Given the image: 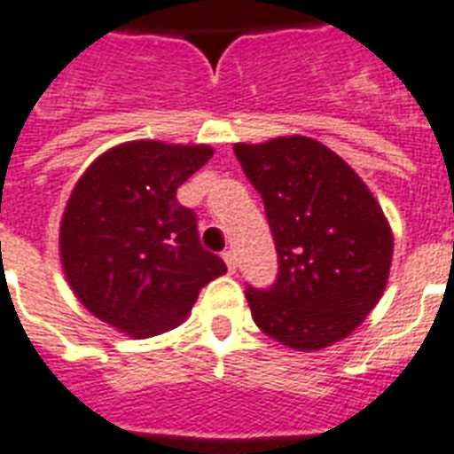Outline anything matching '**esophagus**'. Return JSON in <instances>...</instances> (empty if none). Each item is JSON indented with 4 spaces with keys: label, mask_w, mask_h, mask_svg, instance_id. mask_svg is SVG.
Wrapping results in <instances>:
<instances>
[{
    "label": "esophagus",
    "mask_w": 454,
    "mask_h": 454,
    "mask_svg": "<svg viewBox=\"0 0 454 454\" xmlns=\"http://www.w3.org/2000/svg\"><path fill=\"white\" fill-rule=\"evenodd\" d=\"M221 257H223V262H226L228 271L235 273V266H238V262H235V252L233 250H223V254H221Z\"/></svg>",
    "instance_id": "34e87169"
}]
</instances>
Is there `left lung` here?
I'll return each instance as SVG.
<instances>
[{
    "label": "left lung",
    "instance_id": "left-lung-1",
    "mask_svg": "<svg viewBox=\"0 0 454 454\" xmlns=\"http://www.w3.org/2000/svg\"><path fill=\"white\" fill-rule=\"evenodd\" d=\"M271 228L278 273L247 286L252 319L293 350H321L350 335L388 281L393 233L362 178L326 145L276 137L235 145Z\"/></svg>",
    "mask_w": 454,
    "mask_h": 454
}]
</instances>
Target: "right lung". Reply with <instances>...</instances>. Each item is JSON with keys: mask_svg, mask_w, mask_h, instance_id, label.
Here are the masks:
<instances>
[{"mask_svg": "<svg viewBox=\"0 0 454 454\" xmlns=\"http://www.w3.org/2000/svg\"><path fill=\"white\" fill-rule=\"evenodd\" d=\"M207 145L126 143L82 173L61 219V264L97 319L133 338L181 324L200 290L226 273L204 250L197 214L176 190L209 159Z\"/></svg>", "mask_w": 454, "mask_h": 454, "instance_id": "1", "label": "right lung"}]
</instances>
